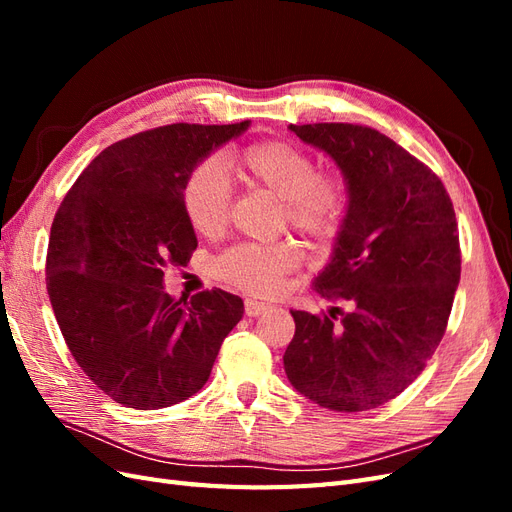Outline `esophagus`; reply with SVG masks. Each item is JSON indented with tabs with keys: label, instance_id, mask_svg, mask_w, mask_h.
Here are the masks:
<instances>
[{
	"label": "esophagus",
	"instance_id": "34e87169",
	"mask_svg": "<svg viewBox=\"0 0 512 512\" xmlns=\"http://www.w3.org/2000/svg\"><path fill=\"white\" fill-rule=\"evenodd\" d=\"M271 309L269 303H262L256 299H245V314L247 316H260V314H267Z\"/></svg>",
	"mask_w": 512,
	"mask_h": 512
}]
</instances>
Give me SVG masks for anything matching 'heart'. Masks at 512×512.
<instances>
[{
  "label": "heart",
  "instance_id": "obj_1",
  "mask_svg": "<svg viewBox=\"0 0 512 512\" xmlns=\"http://www.w3.org/2000/svg\"><path fill=\"white\" fill-rule=\"evenodd\" d=\"M239 177L284 200L286 220L309 237H333L346 211V188L339 177L316 173L309 153L286 141L245 147L237 158ZM183 209L196 232L220 235L230 218V185L215 162L200 164L183 190ZM299 250L288 241L239 243L224 252L215 269L230 284L256 294H271L284 273L299 265Z\"/></svg>",
  "mask_w": 512,
  "mask_h": 512
}]
</instances>
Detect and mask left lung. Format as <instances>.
I'll return each mask as SVG.
<instances>
[{"label":"left lung","instance_id":"1","mask_svg":"<svg viewBox=\"0 0 512 512\" xmlns=\"http://www.w3.org/2000/svg\"><path fill=\"white\" fill-rule=\"evenodd\" d=\"M288 128L344 175L346 215L314 288L352 312L335 322V312L290 309L286 376L322 408H378L418 378L446 331L461 275L455 209L442 181L378 130Z\"/></svg>","mask_w":512,"mask_h":512}]
</instances>
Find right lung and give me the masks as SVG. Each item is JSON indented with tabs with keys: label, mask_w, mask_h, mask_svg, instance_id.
<instances>
[{
	"label": "right lung",
	"mask_w": 512,
	"mask_h": 512,
	"mask_svg": "<svg viewBox=\"0 0 512 512\" xmlns=\"http://www.w3.org/2000/svg\"><path fill=\"white\" fill-rule=\"evenodd\" d=\"M250 121L173 123L106 147L74 181L51 226L46 290L74 361L117 404L160 410L209 380L243 301L220 288L175 299L196 232L183 209L194 168Z\"/></svg>",
	"instance_id": "1"
}]
</instances>
